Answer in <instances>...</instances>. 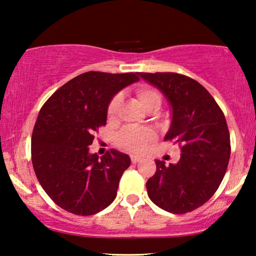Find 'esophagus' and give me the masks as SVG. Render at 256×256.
Returning <instances> with one entry per match:
<instances>
[{
  "label": "esophagus",
  "mask_w": 256,
  "mask_h": 256,
  "mask_svg": "<svg viewBox=\"0 0 256 256\" xmlns=\"http://www.w3.org/2000/svg\"><path fill=\"white\" fill-rule=\"evenodd\" d=\"M130 160H132V163H138V160H141V157L138 156V155H132L130 156Z\"/></svg>",
  "instance_id": "esophagus-1"
}]
</instances>
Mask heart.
<instances>
[{
    "label": "heart",
    "instance_id": "obj_1",
    "mask_svg": "<svg viewBox=\"0 0 256 256\" xmlns=\"http://www.w3.org/2000/svg\"><path fill=\"white\" fill-rule=\"evenodd\" d=\"M138 98L146 110L155 112L160 107L162 96L158 90L150 86H142L138 90ZM121 104V96H115L110 100L107 108V116L113 118L116 115L118 107ZM155 140V134L148 128L138 127H124L116 135V143L122 149L129 150L132 152H142L146 144Z\"/></svg>",
    "mask_w": 256,
    "mask_h": 256
}]
</instances>
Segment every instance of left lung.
<instances>
[{"mask_svg":"<svg viewBox=\"0 0 256 256\" xmlns=\"http://www.w3.org/2000/svg\"><path fill=\"white\" fill-rule=\"evenodd\" d=\"M138 76L164 94L171 107L166 141L180 144L178 163L156 160L146 182L154 204L170 213H188L205 204L218 190L230 155V132L222 110L196 80L171 72Z\"/></svg>","mask_w":256,"mask_h":256,"instance_id":"obj_1","label":"left lung"}]
</instances>
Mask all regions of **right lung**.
<instances>
[{"label":"right lung","instance_id":"add662e5","mask_svg":"<svg viewBox=\"0 0 256 256\" xmlns=\"http://www.w3.org/2000/svg\"><path fill=\"white\" fill-rule=\"evenodd\" d=\"M138 80V72H86L42 107L31 138L34 170L48 197L65 211L92 216L114 202L130 157L115 149L99 157L88 146L98 128L106 124L115 94Z\"/></svg>","mask_w":256,"mask_h":256}]
</instances>
